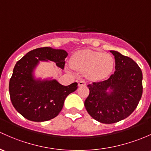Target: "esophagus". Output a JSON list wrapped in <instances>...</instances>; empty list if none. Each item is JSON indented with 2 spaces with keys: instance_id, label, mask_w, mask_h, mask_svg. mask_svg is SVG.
<instances>
[{
  "instance_id": "1",
  "label": "esophagus",
  "mask_w": 151,
  "mask_h": 151,
  "mask_svg": "<svg viewBox=\"0 0 151 151\" xmlns=\"http://www.w3.org/2000/svg\"><path fill=\"white\" fill-rule=\"evenodd\" d=\"M86 85V83L85 82V81L81 80L78 82V86H85Z\"/></svg>"
}]
</instances>
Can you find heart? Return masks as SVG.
<instances>
[{"instance_id": "b5f03b06", "label": "heart", "mask_w": 151, "mask_h": 151, "mask_svg": "<svg viewBox=\"0 0 151 151\" xmlns=\"http://www.w3.org/2000/svg\"><path fill=\"white\" fill-rule=\"evenodd\" d=\"M114 59L111 55L94 50H85L76 53L70 60L71 67L85 73L92 81H100L109 76L114 68Z\"/></svg>"}]
</instances>
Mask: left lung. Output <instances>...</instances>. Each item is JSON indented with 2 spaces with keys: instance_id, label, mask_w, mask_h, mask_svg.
I'll return each instance as SVG.
<instances>
[{
  "instance_id": "obj_1",
  "label": "left lung",
  "mask_w": 151,
  "mask_h": 151,
  "mask_svg": "<svg viewBox=\"0 0 151 151\" xmlns=\"http://www.w3.org/2000/svg\"><path fill=\"white\" fill-rule=\"evenodd\" d=\"M110 52L114 56V73L107 80L88 84L89 95L84 102L90 116L104 124L129 116L142 93V73L137 63L119 52Z\"/></svg>"
}]
</instances>
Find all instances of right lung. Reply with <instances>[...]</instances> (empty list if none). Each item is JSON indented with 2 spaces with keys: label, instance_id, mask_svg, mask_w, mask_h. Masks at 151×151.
<instances>
[{
  "label": "right lung",
  "instance_id": "right-lung-1",
  "mask_svg": "<svg viewBox=\"0 0 151 151\" xmlns=\"http://www.w3.org/2000/svg\"><path fill=\"white\" fill-rule=\"evenodd\" d=\"M68 52L49 47L29 52L15 65L9 81L11 101L16 110L33 122L50 120L59 114L65 99L77 89V83L63 86L55 79L35 78L40 61H52L64 69Z\"/></svg>",
  "mask_w": 151,
  "mask_h": 151
}]
</instances>
